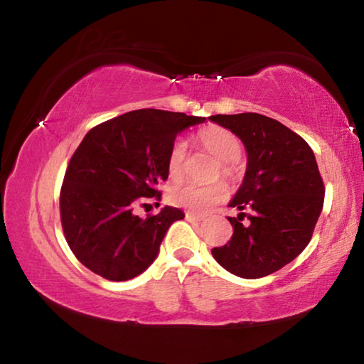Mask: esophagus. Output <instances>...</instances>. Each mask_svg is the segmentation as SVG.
Segmentation results:
<instances>
[{
    "instance_id": "esophagus-1",
    "label": "esophagus",
    "mask_w": 364,
    "mask_h": 364,
    "mask_svg": "<svg viewBox=\"0 0 364 364\" xmlns=\"http://www.w3.org/2000/svg\"><path fill=\"white\" fill-rule=\"evenodd\" d=\"M184 217H186L188 221H202V220H204L202 215H196L193 212H186V213H184Z\"/></svg>"
}]
</instances>
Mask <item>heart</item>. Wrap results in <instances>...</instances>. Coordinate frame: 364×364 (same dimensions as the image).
Masks as SVG:
<instances>
[{"instance_id":"b5f03b06","label":"heart","mask_w":364,"mask_h":364,"mask_svg":"<svg viewBox=\"0 0 364 364\" xmlns=\"http://www.w3.org/2000/svg\"><path fill=\"white\" fill-rule=\"evenodd\" d=\"M197 141L218 160V173L226 178H234L239 170V156L242 152V143L237 134L225 127H208L197 134ZM188 167V144L186 141L176 139L170 147L167 159V170L171 180H181ZM228 194L223 181L212 184L183 183L170 191V202L176 207L188 208L194 213H204L213 205L220 204Z\"/></svg>"}]
</instances>
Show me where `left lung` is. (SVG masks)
<instances>
[{
	"label": "left lung",
	"instance_id": "1",
	"mask_svg": "<svg viewBox=\"0 0 364 364\" xmlns=\"http://www.w3.org/2000/svg\"><path fill=\"white\" fill-rule=\"evenodd\" d=\"M210 120L237 134L247 149V171L230 204L241 213L228 217L232 236L212 255L239 278H263L300 255L315 231L324 204L315 154L304 138L267 115H212Z\"/></svg>",
	"mask_w": 364,
	"mask_h": 364
}]
</instances>
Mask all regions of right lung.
Segmentation results:
<instances>
[{"instance_id": "obj_1", "label": "right lung", "mask_w": 364, "mask_h": 364, "mask_svg": "<svg viewBox=\"0 0 364 364\" xmlns=\"http://www.w3.org/2000/svg\"><path fill=\"white\" fill-rule=\"evenodd\" d=\"M202 117L139 109L100 123L85 134L67 165L59 207L65 241L86 268L109 281H128L156 260L176 207L138 217L159 205L168 178L167 159L178 133Z\"/></svg>"}]
</instances>
